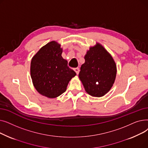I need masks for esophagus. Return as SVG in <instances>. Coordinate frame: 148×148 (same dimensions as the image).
Wrapping results in <instances>:
<instances>
[{
    "mask_svg": "<svg viewBox=\"0 0 148 148\" xmlns=\"http://www.w3.org/2000/svg\"><path fill=\"white\" fill-rule=\"evenodd\" d=\"M74 71L76 73V74H79V71H80V69H79V68H74Z\"/></svg>",
    "mask_w": 148,
    "mask_h": 148,
    "instance_id": "1",
    "label": "esophagus"
}]
</instances>
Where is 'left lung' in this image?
Segmentation results:
<instances>
[{
	"instance_id": "8db88e82",
	"label": "left lung",
	"mask_w": 148,
	"mask_h": 148,
	"mask_svg": "<svg viewBox=\"0 0 148 148\" xmlns=\"http://www.w3.org/2000/svg\"><path fill=\"white\" fill-rule=\"evenodd\" d=\"M79 77L88 94L103 97L110 90L116 75V66L110 54L99 44L90 47Z\"/></svg>"
}]
</instances>
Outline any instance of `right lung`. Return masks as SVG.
<instances>
[{"label": "right lung", "mask_w": 148, "mask_h": 148, "mask_svg": "<svg viewBox=\"0 0 148 148\" xmlns=\"http://www.w3.org/2000/svg\"><path fill=\"white\" fill-rule=\"evenodd\" d=\"M60 45L51 41L39 50L30 64V75L35 89L41 95L56 98L66 91L76 73L62 57Z\"/></svg>", "instance_id": "add662e5"}]
</instances>
